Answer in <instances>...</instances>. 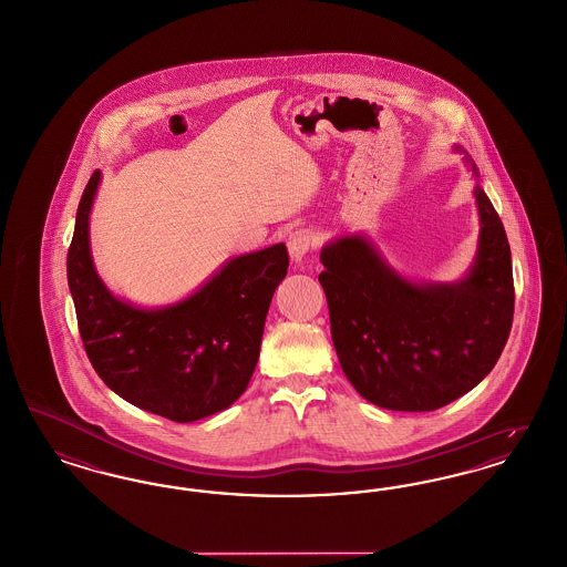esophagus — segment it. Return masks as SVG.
Instances as JSON below:
<instances>
[{
  "instance_id": "esophagus-1",
  "label": "esophagus",
  "mask_w": 567,
  "mask_h": 567,
  "mask_svg": "<svg viewBox=\"0 0 567 567\" xmlns=\"http://www.w3.org/2000/svg\"><path fill=\"white\" fill-rule=\"evenodd\" d=\"M315 243H317V238L310 229H295L293 234L289 236V240H287L289 255H291L295 264H301L306 259V255L315 249Z\"/></svg>"
}]
</instances>
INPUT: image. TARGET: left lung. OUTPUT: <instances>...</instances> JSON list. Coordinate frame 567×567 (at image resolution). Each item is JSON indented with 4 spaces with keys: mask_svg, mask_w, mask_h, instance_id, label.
Here are the masks:
<instances>
[{
    "mask_svg": "<svg viewBox=\"0 0 567 567\" xmlns=\"http://www.w3.org/2000/svg\"><path fill=\"white\" fill-rule=\"evenodd\" d=\"M466 162L478 177L475 162ZM475 198V264L457 282H411L361 234L320 250L324 272L318 280L341 369L378 408H445L498 363L515 312L511 247L478 183Z\"/></svg>",
    "mask_w": 567,
    "mask_h": 567,
    "instance_id": "1",
    "label": "left lung"
}]
</instances>
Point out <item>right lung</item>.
<instances>
[{"instance_id":"obj_1","label":"right lung","mask_w":567,"mask_h":567,"mask_svg":"<svg viewBox=\"0 0 567 567\" xmlns=\"http://www.w3.org/2000/svg\"><path fill=\"white\" fill-rule=\"evenodd\" d=\"M99 183L94 171L68 252L69 291L94 371L124 401L179 424L224 411L249 385L274 291L289 268L287 247L229 259L173 306L136 308L92 264L89 217Z\"/></svg>"}]
</instances>
